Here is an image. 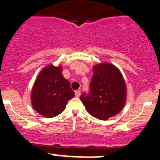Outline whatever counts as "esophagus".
Wrapping results in <instances>:
<instances>
[{
  "label": "esophagus",
  "mask_w": 160,
  "mask_h": 160,
  "mask_svg": "<svg viewBox=\"0 0 160 160\" xmlns=\"http://www.w3.org/2000/svg\"><path fill=\"white\" fill-rule=\"evenodd\" d=\"M80 96V90L75 91V96H76V97H79Z\"/></svg>",
  "instance_id": "esophagus-1"
}]
</instances>
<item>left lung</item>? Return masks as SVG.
Instances as JSON below:
<instances>
[{
  "mask_svg": "<svg viewBox=\"0 0 160 160\" xmlns=\"http://www.w3.org/2000/svg\"><path fill=\"white\" fill-rule=\"evenodd\" d=\"M93 75L89 96L83 94L80 100L87 112L99 120H107L123 109L127 99V87L120 70L108 62L92 67Z\"/></svg>",
  "mask_w": 160,
  "mask_h": 160,
  "instance_id": "8db88e82",
  "label": "left lung"
}]
</instances>
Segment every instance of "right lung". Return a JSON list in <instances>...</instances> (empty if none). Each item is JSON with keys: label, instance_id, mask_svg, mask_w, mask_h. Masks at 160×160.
<instances>
[{"label": "right lung", "instance_id": "right-lung-1", "mask_svg": "<svg viewBox=\"0 0 160 160\" xmlns=\"http://www.w3.org/2000/svg\"><path fill=\"white\" fill-rule=\"evenodd\" d=\"M70 83L62 75V66L48 64L36 77L31 90L32 106L45 118L58 115L74 96Z\"/></svg>", "mask_w": 160, "mask_h": 160}]
</instances>
